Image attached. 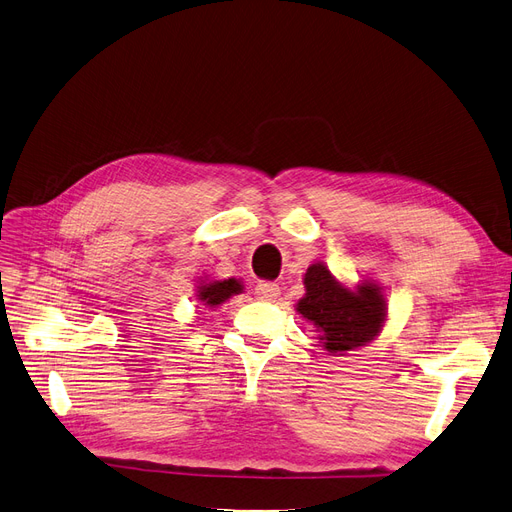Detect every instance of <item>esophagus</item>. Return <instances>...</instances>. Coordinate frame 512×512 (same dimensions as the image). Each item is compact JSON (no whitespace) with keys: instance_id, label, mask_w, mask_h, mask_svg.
<instances>
[{"instance_id":"34e87169","label":"esophagus","mask_w":512,"mask_h":512,"mask_svg":"<svg viewBox=\"0 0 512 512\" xmlns=\"http://www.w3.org/2000/svg\"><path fill=\"white\" fill-rule=\"evenodd\" d=\"M255 295L259 299H263V301H274L280 295V286L276 282H272V280H263V282L257 284Z\"/></svg>"}]
</instances>
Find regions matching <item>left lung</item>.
Masks as SVG:
<instances>
[{
	"label": "left lung",
	"mask_w": 512,
	"mask_h": 512,
	"mask_svg": "<svg viewBox=\"0 0 512 512\" xmlns=\"http://www.w3.org/2000/svg\"><path fill=\"white\" fill-rule=\"evenodd\" d=\"M303 284L305 297L297 303V311L320 328L326 351L341 353L362 347L381 330L385 299L379 286L364 284L351 293L322 263L309 265Z\"/></svg>",
	"instance_id": "1"
}]
</instances>
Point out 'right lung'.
Returning <instances> with one entry per match:
<instances>
[{"instance_id": "right-lung-1", "label": "right lung", "mask_w": 512, "mask_h": 512, "mask_svg": "<svg viewBox=\"0 0 512 512\" xmlns=\"http://www.w3.org/2000/svg\"><path fill=\"white\" fill-rule=\"evenodd\" d=\"M240 291H242V284L234 278H228L221 282H209V284L198 286V299L209 307H215L219 303H224L226 299H230L232 295H238Z\"/></svg>"}]
</instances>
